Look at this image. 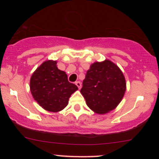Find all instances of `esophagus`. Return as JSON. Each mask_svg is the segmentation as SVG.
I'll return each mask as SVG.
<instances>
[{
  "mask_svg": "<svg viewBox=\"0 0 159 159\" xmlns=\"http://www.w3.org/2000/svg\"><path fill=\"white\" fill-rule=\"evenodd\" d=\"M75 84L77 85V87H78L79 89L81 88V81H76V82H75Z\"/></svg>",
  "mask_w": 159,
  "mask_h": 159,
  "instance_id": "obj_1",
  "label": "esophagus"
}]
</instances>
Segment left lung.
I'll return each mask as SVG.
<instances>
[{"label": "left lung", "mask_w": 159, "mask_h": 159, "mask_svg": "<svg viewBox=\"0 0 159 159\" xmlns=\"http://www.w3.org/2000/svg\"><path fill=\"white\" fill-rule=\"evenodd\" d=\"M125 78L119 67L106 60L90 66L81 93L91 110L103 114L119 105L125 93Z\"/></svg>", "instance_id": "8db88e82"}]
</instances>
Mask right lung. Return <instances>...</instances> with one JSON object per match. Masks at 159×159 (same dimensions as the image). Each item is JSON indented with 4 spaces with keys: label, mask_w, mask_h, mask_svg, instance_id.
<instances>
[{
    "label": "right lung",
    "mask_w": 159,
    "mask_h": 159,
    "mask_svg": "<svg viewBox=\"0 0 159 159\" xmlns=\"http://www.w3.org/2000/svg\"><path fill=\"white\" fill-rule=\"evenodd\" d=\"M30 87L33 97L40 106L52 112L63 110L71 95L78 90L53 61H45L36 69L30 78Z\"/></svg>",
    "instance_id": "right-lung-1"
}]
</instances>
